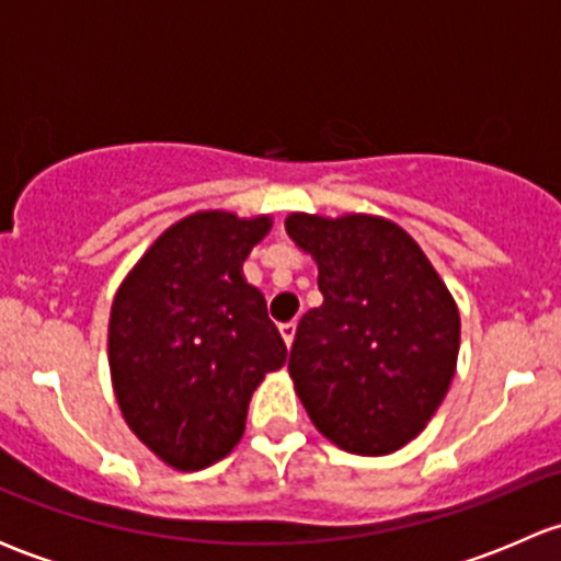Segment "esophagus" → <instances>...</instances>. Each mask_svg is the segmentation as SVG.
Listing matches in <instances>:
<instances>
[{
    "mask_svg": "<svg viewBox=\"0 0 561 561\" xmlns=\"http://www.w3.org/2000/svg\"><path fill=\"white\" fill-rule=\"evenodd\" d=\"M296 322H285V325H279V333H282V339H285V344L287 347H290L293 344V339H296Z\"/></svg>",
    "mask_w": 561,
    "mask_h": 561,
    "instance_id": "obj_1",
    "label": "esophagus"
}]
</instances>
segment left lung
<instances>
[{
  "instance_id": "8db88e82",
  "label": "left lung",
  "mask_w": 561,
  "mask_h": 561,
  "mask_svg": "<svg viewBox=\"0 0 561 561\" xmlns=\"http://www.w3.org/2000/svg\"><path fill=\"white\" fill-rule=\"evenodd\" d=\"M317 263L322 307L290 350L296 393L333 445L386 456L423 432L456 375L458 307L407 230L371 214H290Z\"/></svg>"
}]
</instances>
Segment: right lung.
I'll return each mask as SVG.
<instances>
[{"instance_id": "right-lung-1", "label": "right lung", "mask_w": 561, "mask_h": 561, "mask_svg": "<svg viewBox=\"0 0 561 561\" xmlns=\"http://www.w3.org/2000/svg\"><path fill=\"white\" fill-rule=\"evenodd\" d=\"M268 230L265 214H190L146 249L113 298L107 364L118 410L181 472L239 445L254 388L287 360L263 293L241 271Z\"/></svg>"}]
</instances>
